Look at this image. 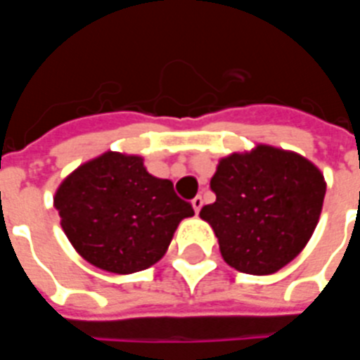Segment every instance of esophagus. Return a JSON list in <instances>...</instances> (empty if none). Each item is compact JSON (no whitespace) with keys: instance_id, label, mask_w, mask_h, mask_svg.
Segmentation results:
<instances>
[{"instance_id":"1","label":"esophagus","mask_w":360,"mask_h":360,"mask_svg":"<svg viewBox=\"0 0 360 360\" xmlns=\"http://www.w3.org/2000/svg\"><path fill=\"white\" fill-rule=\"evenodd\" d=\"M202 196H195V198H193V208H195V212L196 214H198V212H200V208H202Z\"/></svg>"}]
</instances>
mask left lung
Segmentation results:
<instances>
[{
    "instance_id": "1",
    "label": "left lung",
    "mask_w": 360,
    "mask_h": 360,
    "mask_svg": "<svg viewBox=\"0 0 360 360\" xmlns=\"http://www.w3.org/2000/svg\"><path fill=\"white\" fill-rule=\"evenodd\" d=\"M216 202L204 206L221 257L255 276L289 264L309 243L322 212L324 175L299 154L260 144L224 158L210 181Z\"/></svg>"
}]
</instances>
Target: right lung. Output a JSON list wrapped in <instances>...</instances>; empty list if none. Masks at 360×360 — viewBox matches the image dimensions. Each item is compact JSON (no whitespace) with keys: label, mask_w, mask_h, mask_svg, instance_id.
<instances>
[{"label":"right lung","mask_w":360,"mask_h":360,"mask_svg":"<svg viewBox=\"0 0 360 360\" xmlns=\"http://www.w3.org/2000/svg\"><path fill=\"white\" fill-rule=\"evenodd\" d=\"M53 204L77 252L113 274L156 264L181 219L195 216L172 181L150 175L142 158L117 152L75 169L59 185Z\"/></svg>","instance_id":"right-lung-1"}]
</instances>
